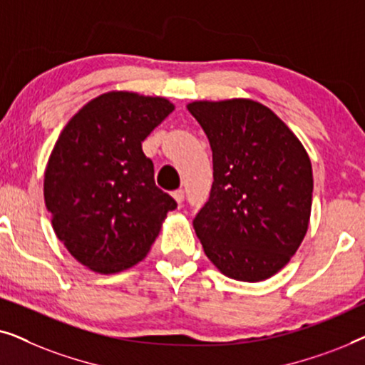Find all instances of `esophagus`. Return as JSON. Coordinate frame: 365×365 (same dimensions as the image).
I'll return each mask as SVG.
<instances>
[{
  "instance_id": "34e87169",
  "label": "esophagus",
  "mask_w": 365,
  "mask_h": 365,
  "mask_svg": "<svg viewBox=\"0 0 365 365\" xmlns=\"http://www.w3.org/2000/svg\"><path fill=\"white\" fill-rule=\"evenodd\" d=\"M173 197L176 199L178 204H181L184 201V191H182V189H178V191H174L173 192Z\"/></svg>"
}]
</instances>
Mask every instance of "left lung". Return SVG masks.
<instances>
[{
	"instance_id": "obj_1",
	"label": "left lung",
	"mask_w": 365,
	"mask_h": 365,
	"mask_svg": "<svg viewBox=\"0 0 365 365\" xmlns=\"http://www.w3.org/2000/svg\"><path fill=\"white\" fill-rule=\"evenodd\" d=\"M212 149L211 196L192 226L222 274L257 282L291 261L307 232L312 168L271 109L251 99L187 106Z\"/></svg>"
}]
</instances>
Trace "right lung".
<instances>
[{
    "label": "right lung",
    "mask_w": 365,
    "mask_h": 365,
    "mask_svg": "<svg viewBox=\"0 0 365 365\" xmlns=\"http://www.w3.org/2000/svg\"><path fill=\"white\" fill-rule=\"evenodd\" d=\"M174 106L164 98L113 91L74 114L44 173L53 229L71 256L101 274L146 256L178 202L154 182L141 143Z\"/></svg>",
    "instance_id": "1"
}]
</instances>
